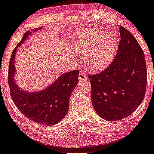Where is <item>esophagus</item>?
Segmentation results:
<instances>
[{
    "label": "esophagus",
    "mask_w": 154,
    "mask_h": 154,
    "mask_svg": "<svg viewBox=\"0 0 154 154\" xmlns=\"http://www.w3.org/2000/svg\"><path fill=\"white\" fill-rule=\"evenodd\" d=\"M86 78H87V76L85 72H80L79 77H78V79L80 80H84V79H86Z\"/></svg>",
    "instance_id": "34e87169"
}]
</instances>
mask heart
<instances>
[{"instance_id": "obj_1", "label": "heart", "mask_w": 154, "mask_h": 154, "mask_svg": "<svg viewBox=\"0 0 154 154\" xmlns=\"http://www.w3.org/2000/svg\"><path fill=\"white\" fill-rule=\"evenodd\" d=\"M77 54L86 55V64L94 71H101L111 63L117 48L114 34L100 30H83L72 43Z\"/></svg>"}]
</instances>
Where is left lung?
I'll use <instances>...</instances> for the list:
<instances>
[{
    "label": "left lung",
    "instance_id": "obj_1",
    "mask_svg": "<svg viewBox=\"0 0 154 154\" xmlns=\"http://www.w3.org/2000/svg\"><path fill=\"white\" fill-rule=\"evenodd\" d=\"M121 39L112 63L100 73L88 75L92 102L99 116L116 121L131 115L141 104L147 86L143 51L129 30L120 26Z\"/></svg>",
    "mask_w": 154,
    "mask_h": 154
}]
</instances>
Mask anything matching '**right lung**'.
<instances>
[{
    "label": "right lung",
    "instance_id": "obj_1",
    "mask_svg": "<svg viewBox=\"0 0 154 154\" xmlns=\"http://www.w3.org/2000/svg\"><path fill=\"white\" fill-rule=\"evenodd\" d=\"M40 29L41 27L38 29ZM30 34V31H27L24 34L12 53L8 73L11 96L18 110L28 119L38 124L54 125L62 120L67 114L70 96L78 83L79 71L73 70L64 74L52 85L40 92L29 93L21 90L14 79L16 72L14 57L17 47Z\"/></svg>",
    "mask_w": 154,
    "mask_h": 154
}]
</instances>
